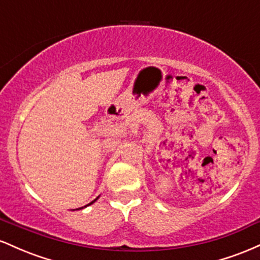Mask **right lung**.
<instances>
[{"label": "right lung", "mask_w": 260, "mask_h": 260, "mask_svg": "<svg viewBox=\"0 0 260 260\" xmlns=\"http://www.w3.org/2000/svg\"><path fill=\"white\" fill-rule=\"evenodd\" d=\"M98 198H99V197H98ZM98 198H96V199H94V201H92V202H90V203H89V204H86V205H84V207H82V208H78V209H77V210H80V209H83V208H86V207H89V205H91V204H92V203H95V201H98ZM74 210H76V209H74Z\"/></svg>", "instance_id": "obj_1"}]
</instances>
